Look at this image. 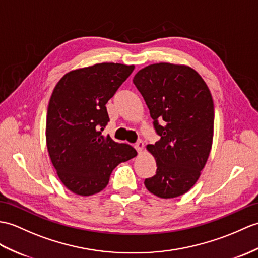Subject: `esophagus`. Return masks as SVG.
<instances>
[{
    "instance_id": "obj_1",
    "label": "esophagus",
    "mask_w": 258,
    "mask_h": 258,
    "mask_svg": "<svg viewBox=\"0 0 258 258\" xmlns=\"http://www.w3.org/2000/svg\"><path fill=\"white\" fill-rule=\"evenodd\" d=\"M135 148H136L137 153H142V151L144 149V143L142 141H139L135 144Z\"/></svg>"
}]
</instances>
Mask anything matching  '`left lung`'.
Segmentation results:
<instances>
[{"mask_svg":"<svg viewBox=\"0 0 258 258\" xmlns=\"http://www.w3.org/2000/svg\"><path fill=\"white\" fill-rule=\"evenodd\" d=\"M133 82L160 136L154 145L146 146L156 159L157 170L145 179V187L163 199L182 196L199 179L212 147L214 106L210 90L192 68L168 62L141 69Z\"/></svg>","mask_w":258,"mask_h":258,"instance_id":"obj_1","label":"left lung"}]
</instances>
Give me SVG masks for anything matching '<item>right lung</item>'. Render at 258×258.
Masks as SVG:
<instances>
[{
    "label": "right lung",
    "mask_w": 258,
    "mask_h": 258,
    "mask_svg": "<svg viewBox=\"0 0 258 258\" xmlns=\"http://www.w3.org/2000/svg\"><path fill=\"white\" fill-rule=\"evenodd\" d=\"M133 70V64L97 63L66 74L53 89L46 143L59 179L71 192H100L113 169L137 155L128 144L102 135L110 121L105 104Z\"/></svg>",
    "instance_id": "right-lung-1"
}]
</instances>
